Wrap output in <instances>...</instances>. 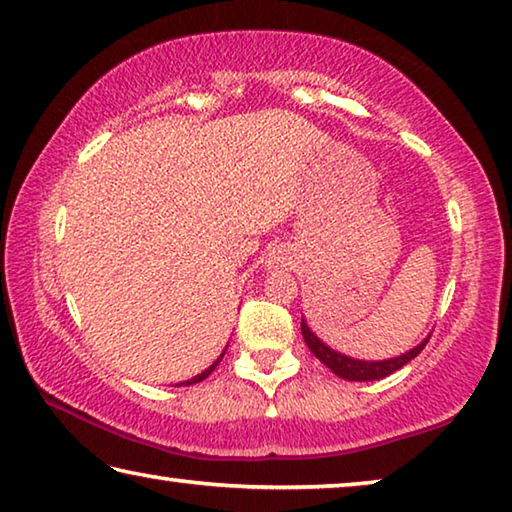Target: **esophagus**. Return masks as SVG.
<instances>
[{"instance_id":"1","label":"esophagus","mask_w":512,"mask_h":512,"mask_svg":"<svg viewBox=\"0 0 512 512\" xmlns=\"http://www.w3.org/2000/svg\"><path fill=\"white\" fill-rule=\"evenodd\" d=\"M282 259H284V257H282V250H275V253H273V262H275V264H280Z\"/></svg>"}]
</instances>
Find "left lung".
<instances>
[{
    "mask_svg": "<svg viewBox=\"0 0 512 512\" xmlns=\"http://www.w3.org/2000/svg\"><path fill=\"white\" fill-rule=\"evenodd\" d=\"M300 329H302V336H305V343L309 345V350L314 352V357L320 363H325V366L332 370L334 375H339L341 379H348V381H375V379H384L388 375H393L395 370H400L402 366H406V363L418 357L424 345H427V341H429V336H427L422 343L415 345V348H411L409 352L400 354V357L384 359V361H366V359L348 357V354H341V352L329 348L327 343L320 341L318 336L311 332V327L307 325L305 318H302Z\"/></svg>",
    "mask_w": 512,
    "mask_h": 512,
    "instance_id": "8db88e82",
    "label": "left lung"
}]
</instances>
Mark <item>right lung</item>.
<instances>
[{
  "instance_id": "obj_1",
  "label": "right lung",
  "mask_w": 512,
  "mask_h": 512,
  "mask_svg": "<svg viewBox=\"0 0 512 512\" xmlns=\"http://www.w3.org/2000/svg\"><path fill=\"white\" fill-rule=\"evenodd\" d=\"M223 354H225V350L221 352V357H219V359H216V361L212 363V366H210V368H207V370H203V372H201V375H196V377H192V379H187V381H180V384H176V386H192V384H198V381H203L205 377H210V375H212V370H214L216 366H219V361L223 359Z\"/></svg>"
}]
</instances>
